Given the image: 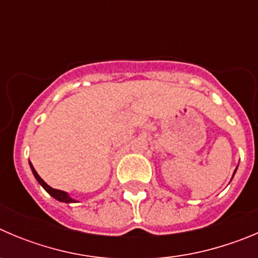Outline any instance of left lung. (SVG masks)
Returning <instances> with one entry per match:
<instances>
[{
    "mask_svg": "<svg viewBox=\"0 0 258 258\" xmlns=\"http://www.w3.org/2000/svg\"><path fill=\"white\" fill-rule=\"evenodd\" d=\"M235 171H237V168H235ZM235 171H234V173H235ZM234 173H233V176H234Z\"/></svg>",
    "mask_w": 258,
    "mask_h": 258,
    "instance_id": "obj_1",
    "label": "left lung"
}]
</instances>
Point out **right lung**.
<instances>
[{"label": "right lung", "instance_id": "add662e5", "mask_svg": "<svg viewBox=\"0 0 258 258\" xmlns=\"http://www.w3.org/2000/svg\"><path fill=\"white\" fill-rule=\"evenodd\" d=\"M29 164H30V168H31V171H33L34 176H35L36 181H38V182L40 183L41 186H43V187H44V190H45L46 192L49 194V195H50V196H53V198L55 199V200H58V201H62V203H67V204H70V203H76V200H75V199H72V198H71V196L68 195V194L66 192V191H62V190H57V188H53V187H50V186H49L48 183H46L45 181H44L43 178H41L40 176L38 175V172H36V171H35V168H34V166H33V164H31V162H29Z\"/></svg>", "mask_w": 258, "mask_h": 258}]
</instances>
